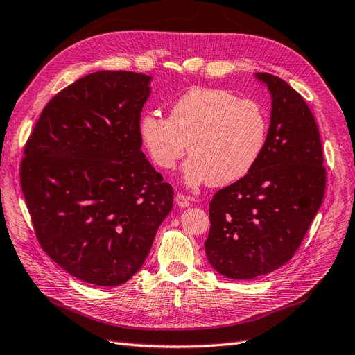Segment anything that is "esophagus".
<instances>
[{"label": "esophagus", "mask_w": 355, "mask_h": 355, "mask_svg": "<svg viewBox=\"0 0 355 355\" xmlns=\"http://www.w3.org/2000/svg\"><path fill=\"white\" fill-rule=\"evenodd\" d=\"M175 201L180 209H187V207H189V204H191V197H187L184 194H178L175 197Z\"/></svg>", "instance_id": "1"}]
</instances>
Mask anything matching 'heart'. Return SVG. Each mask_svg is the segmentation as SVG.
I'll use <instances>...</instances> for the list:
<instances>
[{
  "label": "heart",
  "mask_w": 355,
  "mask_h": 355,
  "mask_svg": "<svg viewBox=\"0 0 355 355\" xmlns=\"http://www.w3.org/2000/svg\"><path fill=\"white\" fill-rule=\"evenodd\" d=\"M268 116L252 99L220 89H191L171 105L168 118L146 112L139 120V136L159 168L184 166L188 187L210 180L230 185L243 179L262 155L268 137Z\"/></svg>",
  "instance_id": "1"
}]
</instances>
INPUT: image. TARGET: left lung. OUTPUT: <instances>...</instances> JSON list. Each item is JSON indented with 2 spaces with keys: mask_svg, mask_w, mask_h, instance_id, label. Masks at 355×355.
<instances>
[{
  "mask_svg": "<svg viewBox=\"0 0 355 355\" xmlns=\"http://www.w3.org/2000/svg\"><path fill=\"white\" fill-rule=\"evenodd\" d=\"M271 93V124L254 167L210 201L204 243L210 265L232 280L270 274L292 259L326 189L315 118L296 90L257 72Z\"/></svg>",
  "mask_w": 355,
  "mask_h": 355,
  "instance_id": "left-lung-1",
  "label": "left lung"
}]
</instances>
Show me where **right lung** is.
<instances>
[{
  "label": "right lung",
  "instance_id": "obj_1",
  "mask_svg": "<svg viewBox=\"0 0 355 355\" xmlns=\"http://www.w3.org/2000/svg\"><path fill=\"white\" fill-rule=\"evenodd\" d=\"M151 77L99 71L59 92L25 145L20 185L37 239L62 270L120 286L141 270L173 188L141 151Z\"/></svg>",
  "mask_w": 355,
  "mask_h": 355
}]
</instances>
